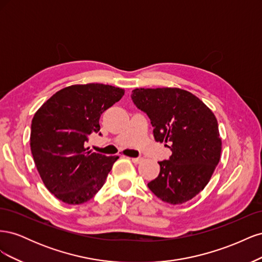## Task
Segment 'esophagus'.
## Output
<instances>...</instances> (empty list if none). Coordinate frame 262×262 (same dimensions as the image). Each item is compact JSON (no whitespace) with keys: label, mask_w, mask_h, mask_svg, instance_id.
Returning a JSON list of instances; mask_svg holds the SVG:
<instances>
[{"label":"esophagus","mask_w":262,"mask_h":262,"mask_svg":"<svg viewBox=\"0 0 262 262\" xmlns=\"http://www.w3.org/2000/svg\"><path fill=\"white\" fill-rule=\"evenodd\" d=\"M131 161H132L133 163L139 164V163H141L142 161H143V158H142V157H132Z\"/></svg>","instance_id":"34e87169"}]
</instances>
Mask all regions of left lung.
<instances>
[{
	"label": "left lung",
	"instance_id": "left-lung-1",
	"mask_svg": "<svg viewBox=\"0 0 262 262\" xmlns=\"http://www.w3.org/2000/svg\"><path fill=\"white\" fill-rule=\"evenodd\" d=\"M131 98L153 125L155 141L166 142L169 160L147 187L157 198L181 204L204 189L220 162L222 141L214 114L193 94L180 89H136Z\"/></svg>",
	"mask_w": 262,
	"mask_h": 262
}]
</instances>
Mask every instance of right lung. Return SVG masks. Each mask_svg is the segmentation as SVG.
<instances>
[{"label": "right lung", "instance_id": "1", "mask_svg": "<svg viewBox=\"0 0 262 262\" xmlns=\"http://www.w3.org/2000/svg\"><path fill=\"white\" fill-rule=\"evenodd\" d=\"M123 95L124 90L112 85H72L37 110L31 121V154L45 186L62 202L84 203L104 186L119 157L92 152L85 143L99 132L101 114Z\"/></svg>", "mask_w": 262, "mask_h": 262}]
</instances>
